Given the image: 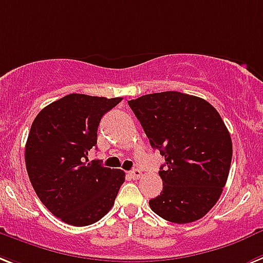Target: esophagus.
<instances>
[{"label":"esophagus","mask_w":263,"mask_h":263,"mask_svg":"<svg viewBox=\"0 0 263 263\" xmlns=\"http://www.w3.org/2000/svg\"><path fill=\"white\" fill-rule=\"evenodd\" d=\"M129 175H131V178H134V179H140L143 174L139 168H134L132 171H129Z\"/></svg>","instance_id":"esophagus-1"}]
</instances>
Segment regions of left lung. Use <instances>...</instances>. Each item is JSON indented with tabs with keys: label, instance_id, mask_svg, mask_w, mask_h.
I'll use <instances>...</instances> for the list:
<instances>
[{
	"label": "left lung",
	"instance_id": "left-lung-1",
	"mask_svg": "<svg viewBox=\"0 0 263 263\" xmlns=\"http://www.w3.org/2000/svg\"><path fill=\"white\" fill-rule=\"evenodd\" d=\"M128 104L165 160L159 171L163 191L149 200L151 210L179 224L204 217L223 191L233 156L220 115L206 100L175 90L144 95Z\"/></svg>",
	"mask_w": 263,
	"mask_h": 263
}]
</instances>
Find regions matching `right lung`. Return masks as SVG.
Masks as SVG:
<instances>
[{
  "mask_svg": "<svg viewBox=\"0 0 263 263\" xmlns=\"http://www.w3.org/2000/svg\"><path fill=\"white\" fill-rule=\"evenodd\" d=\"M121 98L70 93L40 112L25 145L30 183L44 206L63 222L88 226L114 206L125 174L88 163V151L98 143L101 118Z\"/></svg>",
  "mask_w": 263,
  "mask_h": 263,
  "instance_id": "right-lung-1",
  "label": "right lung"
}]
</instances>
